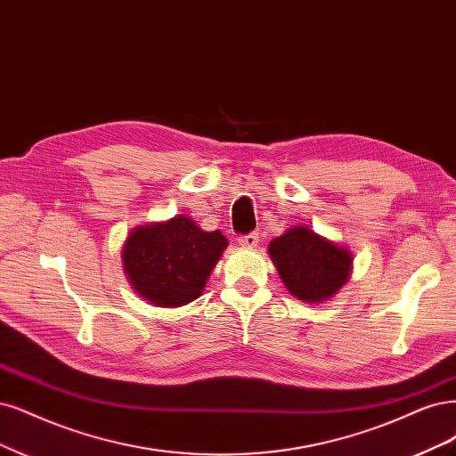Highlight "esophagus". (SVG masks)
Listing matches in <instances>:
<instances>
[{
  "instance_id": "esophagus-1",
  "label": "esophagus",
  "mask_w": 456,
  "mask_h": 456,
  "mask_svg": "<svg viewBox=\"0 0 456 456\" xmlns=\"http://www.w3.org/2000/svg\"><path fill=\"white\" fill-rule=\"evenodd\" d=\"M238 243L241 247H247V248H253L258 245V233L256 232H250V233H245V235H240L238 238Z\"/></svg>"
}]
</instances>
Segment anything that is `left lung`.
I'll return each mask as SVG.
<instances>
[{"label":"left lung","instance_id":"1","mask_svg":"<svg viewBox=\"0 0 456 456\" xmlns=\"http://www.w3.org/2000/svg\"><path fill=\"white\" fill-rule=\"evenodd\" d=\"M270 255L287 289L317 304L336 294L349 279L351 255L304 226H294L270 243Z\"/></svg>","mask_w":456,"mask_h":456}]
</instances>
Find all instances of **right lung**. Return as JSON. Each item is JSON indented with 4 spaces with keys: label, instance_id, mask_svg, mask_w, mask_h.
<instances>
[{
    "label": "right lung",
    "instance_id": "obj_1",
    "mask_svg": "<svg viewBox=\"0 0 456 456\" xmlns=\"http://www.w3.org/2000/svg\"><path fill=\"white\" fill-rule=\"evenodd\" d=\"M228 245L221 232H203L188 216L137 228L124 245V268L147 302L179 307L201 294Z\"/></svg>",
    "mask_w": 456,
    "mask_h": 456
}]
</instances>
